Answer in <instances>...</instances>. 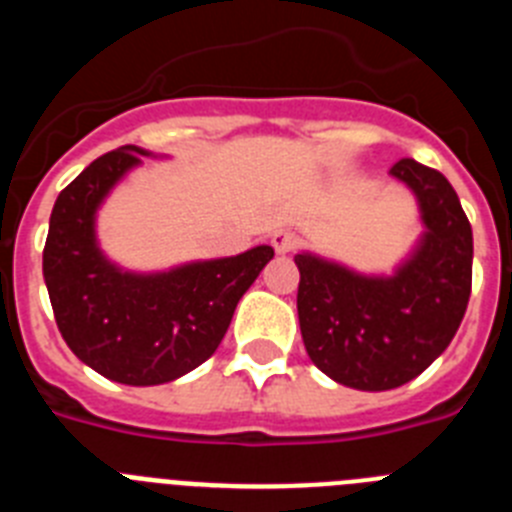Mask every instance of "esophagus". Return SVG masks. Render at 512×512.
Masks as SVG:
<instances>
[{
  "mask_svg": "<svg viewBox=\"0 0 512 512\" xmlns=\"http://www.w3.org/2000/svg\"><path fill=\"white\" fill-rule=\"evenodd\" d=\"M271 246L277 253H289L297 246V235L292 230H277V233H271Z\"/></svg>",
  "mask_w": 512,
  "mask_h": 512,
  "instance_id": "obj_1",
  "label": "esophagus"
}]
</instances>
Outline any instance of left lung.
<instances>
[{"mask_svg": "<svg viewBox=\"0 0 512 512\" xmlns=\"http://www.w3.org/2000/svg\"><path fill=\"white\" fill-rule=\"evenodd\" d=\"M415 194L423 235L392 274H359L297 253V315L307 356L333 382L402 387L446 351L472 292V225L449 179L402 158L390 169Z\"/></svg>", "mask_w": 512, "mask_h": 512, "instance_id": "1", "label": "left lung"}]
</instances>
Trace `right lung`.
<instances>
[{"label": "right lung", "mask_w": 512, "mask_h": 512, "mask_svg": "<svg viewBox=\"0 0 512 512\" xmlns=\"http://www.w3.org/2000/svg\"><path fill=\"white\" fill-rule=\"evenodd\" d=\"M151 156L138 146L104 153L58 194L43 248V277L63 341L87 366L130 387L174 382L210 359L238 300L274 248L138 274L97 243V210L122 176Z\"/></svg>", "instance_id": "add662e5"}]
</instances>
